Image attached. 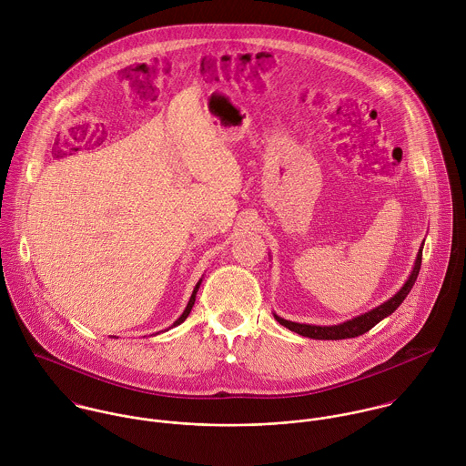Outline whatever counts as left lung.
Returning a JSON list of instances; mask_svg holds the SVG:
<instances>
[{"label": "left lung", "mask_w": 466, "mask_h": 466, "mask_svg": "<svg viewBox=\"0 0 466 466\" xmlns=\"http://www.w3.org/2000/svg\"><path fill=\"white\" fill-rule=\"evenodd\" d=\"M421 258H423V247L418 252V258H416V263H414L410 278L407 279V283L400 289V292L396 296H392L383 305L372 309L370 312H365V314H361L358 318H352V319H349L345 323L332 325V327H319V325L294 323V321L283 319V318H279L276 314H274V318L279 321V325L287 327L289 330H292V332H296L299 336H305V338H312V339H347V338H358V336L369 332L372 327H376L381 319L390 316L405 301V298L409 296V292L412 290V287H414V283L418 279V274H420V268H421Z\"/></svg>", "instance_id": "8db88e82"}]
</instances>
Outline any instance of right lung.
<instances>
[{
    "instance_id": "right-lung-1",
    "label": "right lung",
    "mask_w": 466,
    "mask_h": 466,
    "mask_svg": "<svg viewBox=\"0 0 466 466\" xmlns=\"http://www.w3.org/2000/svg\"><path fill=\"white\" fill-rule=\"evenodd\" d=\"M199 285H201V279L198 281V285H196V289H194V292H192V296H190V299H188V305H187V309L183 310V314L174 321V325L172 327H177V325H181L187 318H188V314H190V310H192V307H194V301H196V294H198V290H199Z\"/></svg>"
}]
</instances>
